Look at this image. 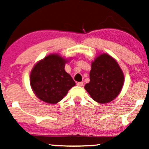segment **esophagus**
I'll use <instances>...</instances> for the list:
<instances>
[{"label":"esophagus","instance_id":"1","mask_svg":"<svg viewBox=\"0 0 149 149\" xmlns=\"http://www.w3.org/2000/svg\"><path fill=\"white\" fill-rule=\"evenodd\" d=\"M77 85L78 86H80V87H81V86H84V82H78L77 84Z\"/></svg>","mask_w":149,"mask_h":149}]
</instances>
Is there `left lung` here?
<instances>
[{
    "instance_id": "8db88e82",
    "label": "left lung",
    "mask_w": 149,
    "mask_h": 149,
    "mask_svg": "<svg viewBox=\"0 0 149 149\" xmlns=\"http://www.w3.org/2000/svg\"><path fill=\"white\" fill-rule=\"evenodd\" d=\"M124 80V74L117 61L103 53L92 62L90 82L84 88L95 101L107 103L118 96Z\"/></svg>"
}]
</instances>
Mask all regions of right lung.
I'll list each match as a JSON object with an SVG mask.
<instances>
[{
    "label": "right lung",
    "instance_id": "add662e5",
    "mask_svg": "<svg viewBox=\"0 0 149 149\" xmlns=\"http://www.w3.org/2000/svg\"><path fill=\"white\" fill-rule=\"evenodd\" d=\"M67 62L57 54H50L34 65L30 74V84L37 97L47 103L55 104L75 86L64 69Z\"/></svg>",
    "mask_w": 149,
    "mask_h": 149
}]
</instances>
